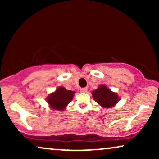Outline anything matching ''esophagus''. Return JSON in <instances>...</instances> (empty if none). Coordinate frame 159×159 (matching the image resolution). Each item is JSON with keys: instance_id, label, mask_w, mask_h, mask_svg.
Masks as SVG:
<instances>
[{"instance_id": "obj_1", "label": "esophagus", "mask_w": 159, "mask_h": 159, "mask_svg": "<svg viewBox=\"0 0 159 159\" xmlns=\"http://www.w3.org/2000/svg\"><path fill=\"white\" fill-rule=\"evenodd\" d=\"M80 91H81V93H87V87H84V88H81V90H80Z\"/></svg>"}]
</instances>
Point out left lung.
I'll return each mask as SVG.
<instances>
[{
  "mask_svg": "<svg viewBox=\"0 0 159 159\" xmlns=\"http://www.w3.org/2000/svg\"><path fill=\"white\" fill-rule=\"evenodd\" d=\"M92 96L95 101L104 108L112 107L119 100L116 93L111 92L105 85H100L96 90L93 91Z\"/></svg>",
  "mask_w": 159,
  "mask_h": 159,
  "instance_id": "8db88e82",
  "label": "left lung"
}]
</instances>
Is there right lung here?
Listing matches in <instances>:
<instances>
[{"mask_svg": "<svg viewBox=\"0 0 159 159\" xmlns=\"http://www.w3.org/2000/svg\"><path fill=\"white\" fill-rule=\"evenodd\" d=\"M74 94V91L67 90L64 87H60L55 92L49 95L47 98V102L54 110L63 111L66 105L71 102Z\"/></svg>", "mask_w": 159, "mask_h": 159, "instance_id": "add662e5", "label": "right lung"}]
</instances>
